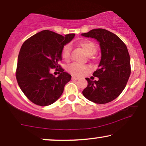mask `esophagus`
Masks as SVG:
<instances>
[{"label": "esophagus", "instance_id": "1", "mask_svg": "<svg viewBox=\"0 0 146 146\" xmlns=\"http://www.w3.org/2000/svg\"><path fill=\"white\" fill-rule=\"evenodd\" d=\"M78 79H79L78 78H77V77H75V76L72 77V80H78Z\"/></svg>", "mask_w": 146, "mask_h": 146}]
</instances>
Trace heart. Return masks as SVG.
Returning a JSON list of instances; mask_svg holds the SVG:
<instances>
[{"label": "heart", "instance_id": "obj_1", "mask_svg": "<svg viewBox=\"0 0 146 146\" xmlns=\"http://www.w3.org/2000/svg\"><path fill=\"white\" fill-rule=\"evenodd\" d=\"M79 46L83 50L88 56H92L96 52L97 47L95 44L90 40H84L78 43ZM70 56V45L66 44L62 50V57L64 60L67 61ZM67 70L74 76L83 75L90 70V67L88 65H80L76 63H72L67 66Z\"/></svg>", "mask_w": 146, "mask_h": 146}]
</instances>
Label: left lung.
<instances>
[{
    "instance_id": "obj_1",
    "label": "left lung",
    "mask_w": 146,
    "mask_h": 146,
    "mask_svg": "<svg viewBox=\"0 0 146 146\" xmlns=\"http://www.w3.org/2000/svg\"><path fill=\"white\" fill-rule=\"evenodd\" d=\"M82 35L96 39L102 53L99 68L93 73L98 80L86 78L88 86L82 91L83 95L96 104L110 102L122 92L130 76V57L127 46L117 35L106 29H93Z\"/></svg>"
}]
</instances>
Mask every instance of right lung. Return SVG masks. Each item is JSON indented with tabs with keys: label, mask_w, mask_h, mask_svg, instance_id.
I'll return each instance as SVG.
<instances>
[{
	"label": "right lung",
	"mask_w": 146,
	"mask_h": 146,
	"mask_svg": "<svg viewBox=\"0 0 146 146\" xmlns=\"http://www.w3.org/2000/svg\"><path fill=\"white\" fill-rule=\"evenodd\" d=\"M75 34L64 36L50 31H42L25 41L20 50L16 78L21 90L35 104L46 106L60 97L71 75L64 72L58 62L62 50ZM56 68L60 75L50 73Z\"/></svg>",
	"instance_id": "right-lung-1"
}]
</instances>
